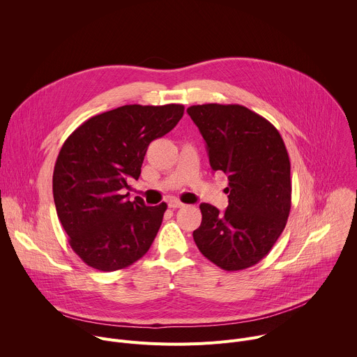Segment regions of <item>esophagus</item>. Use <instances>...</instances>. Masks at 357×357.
<instances>
[{"label":"esophagus","instance_id":"esophagus-1","mask_svg":"<svg viewBox=\"0 0 357 357\" xmlns=\"http://www.w3.org/2000/svg\"><path fill=\"white\" fill-rule=\"evenodd\" d=\"M168 206H169L171 209H179V208H183V206H185V203L179 202L178 199H171V200L168 202Z\"/></svg>","mask_w":357,"mask_h":357}]
</instances>
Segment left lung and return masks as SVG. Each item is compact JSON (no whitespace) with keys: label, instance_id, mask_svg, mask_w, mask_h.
I'll use <instances>...</instances> for the list:
<instances>
[{"label":"left lung","instance_id":"obj_1","mask_svg":"<svg viewBox=\"0 0 357 357\" xmlns=\"http://www.w3.org/2000/svg\"><path fill=\"white\" fill-rule=\"evenodd\" d=\"M188 114L208 145L213 171L227 175L225 213L202 203L193 231L199 251L226 271L261 261L282 233L291 211V164L278 130L240 105H197Z\"/></svg>","mask_w":357,"mask_h":357}]
</instances>
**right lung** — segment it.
<instances>
[{
  "instance_id": "right-lung-1",
  "label": "right lung",
  "mask_w": 357,
  "mask_h": 357,
  "mask_svg": "<svg viewBox=\"0 0 357 357\" xmlns=\"http://www.w3.org/2000/svg\"><path fill=\"white\" fill-rule=\"evenodd\" d=\"M182 105H128L97 114L62 145L54 169V199L69 244L89 267L116 271L139 260L154 241L167 203L130 200L151 141L168 134Z\"/></svg>"
}]
</instances>
